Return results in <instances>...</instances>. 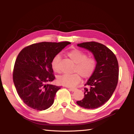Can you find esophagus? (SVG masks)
Masks as SVG:
<instances>
[{
  "label": "esophagus",
  "mask_w": 134,
  "mask_h": 134,
  "mask_svg": "<svg viewBox=\"0 0 134 134\" xmlns=\"http://www.w3.org/2000/svg\"><path fill=\"white\" fill-rule=\"evenodd\" d=\"M69 90L70 91H71V92H75L76 89H74V88H69Z\"/></svg>",
  "instance_id": "esophagus-1"
}]
</instances>
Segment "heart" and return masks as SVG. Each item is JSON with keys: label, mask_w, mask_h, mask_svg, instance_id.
Returning <instances> with one entry per match:
<instances>
[{"label": "heart", "mask_w": 134, "mask_h": 134, "mask_svg": "<svg viewBox=\"0 0 134 134\" xmlns=\"http://www.w3.org/2000/svg\"><path fill=\"white\" fill-rule=\"evenodd\" d=\"M67 55L75 63V66L71 75H62L57 78V82L63 86L74 87L81 81V76L87 79L92 77L94 74L97 66V60L93 56H87L86 53L80 49L73 48L69 52ZM60 60L59 55L53 57L51 64L52 70L56 72L59 71V63Z\"/></svg>", "instance_id": "heart-1"}]
</instances>
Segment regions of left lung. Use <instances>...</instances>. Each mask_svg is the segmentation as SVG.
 I'll return each mask as SVG.
<instances>
[{"instance_id":"obj_1","label":"left lung","mask_w":134,"mask_h":134,"mask_svg":"<svg viewBox=\"0 0 134 134\" xmlns=\"http://www.w3.org/2000/svg\"><path fill=\"white\" fill-rule=\"evenodd\" d=\"M77 45L93 53L97 66L85 85L89 88H84V98L76 104L86 109H95L109 100L116 89L119 80L118 62L112 51L99 42H86Z\"/></svg>"}]
</instances>
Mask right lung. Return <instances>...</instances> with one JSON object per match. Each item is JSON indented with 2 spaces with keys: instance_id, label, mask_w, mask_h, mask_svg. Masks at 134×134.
<instances>
[{
  "instance_id": "add662e5",
  "label": "right lung",
  "mask_w": 134,
  "mask_h": 134,
  "mask_svg": "<svg viewBox=\"0 0 134 134\" xmlns=\"http://www.w3.org/2000/svg\"><path fill=\"white\" fill-rule=\"evenodd\" d=\"M69 41L41 42L25 47L17 56L13 77L19 97L32 109L42 110L53 103L60 86L51 85L55 78L51 63Z\"/></svg>"
}]
</instances>
